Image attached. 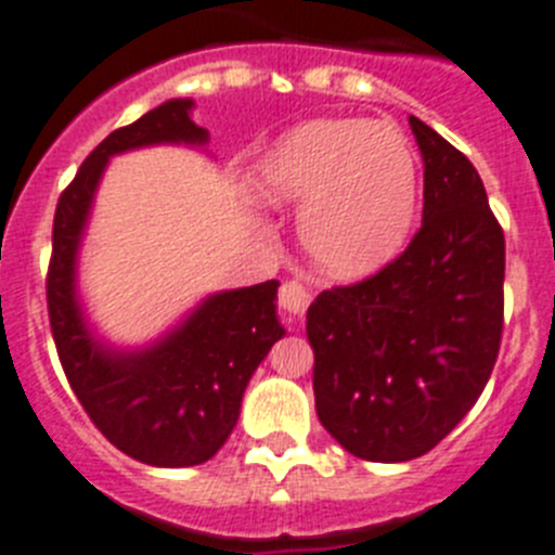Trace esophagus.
I'll return each mask as SVG.
<instances>
[{"label":"esophagus","instance_id":"obj_1","mask_svg":"<svg viewBox=\"0 0 555 555\" xmlns=\"http://www.w3.org/2000/svg\"><path fill=\"white\" fill-rule=\"evenodd\" d=\"M279 305L291 318H301L310 305V293L301 282H284L282 291H279Z\"/></svg>","mask_w":555,"mask_h":555}]
</instances>
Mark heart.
Wrapping results in <instances>:
<instances>
[{"mask_svg": "<svg viewBox=\"0 0 555 555\" xmlns=\"http://www.w3.org/2000/svg\"><path fill=\"white\" fill-rule=\"evenodd\" d=\"M254 195L298 204V243L332 279H365L397 259L416 223L422 172L411 139L371 119H310L254 164Z\"/></svg>", "mask_w": 555, "mask_h": 555, "instance_id": "b5f03b06", "label": "heart"}]
</instances>
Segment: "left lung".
Instances as JSON below:
<instances>
[{
	"instance_id": "8db88e82",
	"label": "left lung",
	"mask_w": 555,
	"mask_h": 555,
	"mask_svg": "<svg viewBox=\"0 0 555 555\" xmlns=\"http://www.w3.org/2000/svg\"><path fill=\"white\" fill-rule=\"evenodd\" d=\"M424 162L422 229L377 276L307 310L321 424L354 457L402 464L469 413L503 335L505 237L469 158L411 117Z\"/></svg>"
}]
</instances>
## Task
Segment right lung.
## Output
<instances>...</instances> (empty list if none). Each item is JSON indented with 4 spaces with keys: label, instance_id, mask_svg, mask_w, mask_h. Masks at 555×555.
<instances>
[{
    "label": "right lung",
    "instance_id": "right-lung-1",
    "mask_svg": "<svg viewBox=\"0 0 555 555\" xmlns=\"http://www.w3.org/2000/svg\"><path fill=\"white\" fill-rule=\"evenodd\" d=\"M192 100H167L91 151L64 190L52 225L47 276L52 337L72 391L111 444L142 464L178 469L209 461L240 418L248 379L284 335L279 282L206 296L170 332L139 349H119L91 330L77 296V257L108 162L153 144L204 147Z\"/></svg>",
    "mask_w": 555,
    "mask_h": 555
}]
</instances>
